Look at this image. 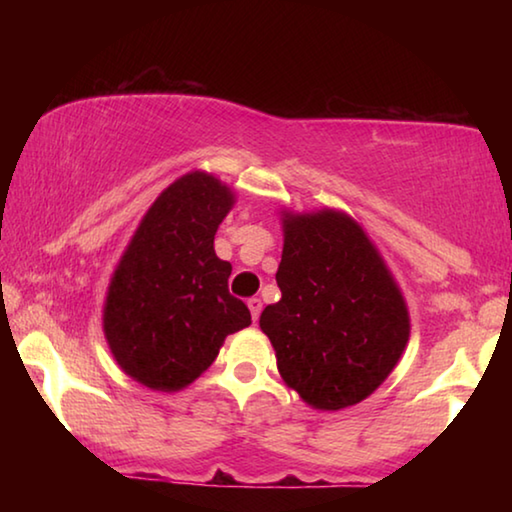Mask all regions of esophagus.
Returning a JSON list of instances; mask_svg holds the SVG:
<instances>
[{"mask_svg": "<svg viewBox=\"0 0 512 512\" xmlns=\"http://www.w3.org/2000/svg\"><path fill=\"white\" fill-rule=\"evenodd\" d=\"M248 309H250V316H253V320L257 323L259 314H262V300H259V298H250V300H248Z\"/></svg>", "mask_w": 512, "mask_h": 512, "instance_id": "1", "label": "esophagus"}]
</instances>
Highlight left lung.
Wrapping results in <instances>:
<instances>
[{
	"label": "left lung",
	"instance_id": "1",
	"mask_svg": "<svg viewBox=\"0 0 512 512\" xmlns=\"http://www.w3.org/2000/svg\"><path fill=\"white\" fill-rule=\"evenodd\" d=\"M282 298L259 316L277 370L309 406L339 411L375 393L409 343L400 287L361 225L339 210L282 212Z\"/></svg>",
	"mask_w": 512,
	"mask_h": 512
}]
</instances>
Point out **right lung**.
Listing matches in <instances>:
<instances>
[{"label": "right lung", "mask_w": 512, "mask_h": 512, "mask_svg": "<svg viewBox=\"0 0 512 512\" xmlns=\"http://www.w3.org/2000/svg\"><path fill=\"white\" fill-rule=\"evenodd\" d=\"M232 205V189L212 173H185L155 198L112 273L103 332L119 368L146 388L189 386L225 336L250 325L228 291L232 266L214 253Z\"/></svg>", "instance_id": "right-lung-1"}]
</instances>
